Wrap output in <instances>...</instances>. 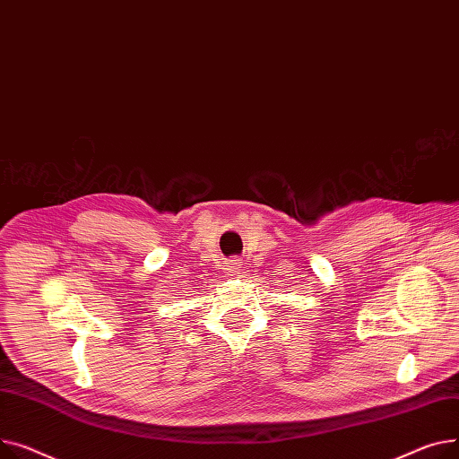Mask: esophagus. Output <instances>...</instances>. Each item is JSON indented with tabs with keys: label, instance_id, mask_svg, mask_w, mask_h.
Segmentation results:
<instances>
[{
	"label": "esophagus",
	"instance_id": "esophagus-1",
	"mask_svg": "<svg viewBox=\"0 0 459 459\" xmlns=\"http://www.w3.org/2000/svg\"><path fill=\"white\" fill-rule=\"evenodd\" d=\"M238 268H240V259H237V257L228 259V263H226V271L228 273H235V271H238Z\"/></svg>",
	"mask_w": 459,
	"mask_h": 459
}]
</instances>
